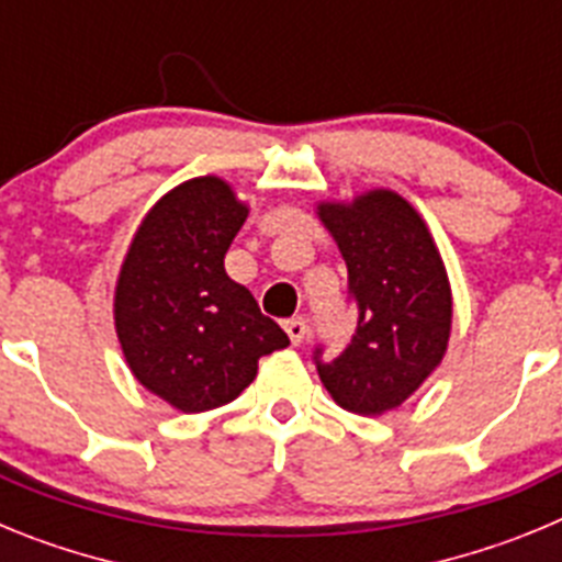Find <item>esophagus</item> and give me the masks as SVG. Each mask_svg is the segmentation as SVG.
Listing matches in <instances>:
<instances>
[{"mask_svg": "<svg viewBox=\"0 0 562 562\" xmlns=\"http://www.w3.org/2000/svg\"><path fill=\"white\" fill-rule=\"evenodd\" d=\"M286 335H290L292 346H301V342L306 340V331H310V326H306V317H292V321H286L284 324Z\"/></svg>", "mask_w": 562, "mask_h": 562, "instance_id": "1", "label": "esophagus"}]
</instances>
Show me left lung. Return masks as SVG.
<instances>
[{"label":"left lung","instance_id":"1","mask_svg":"<svg viewBox=\"0 0 562 562\" xmlns=\"http://www.w3.org/2000/svg\"><path fill=\"white\" fill-rule=\"evenodd\" d=\"M349 270L357 329L335 360L315 349L317 374L340 408L380 416L408 400L448 351L450 297L419 213L394 191H369L351 205H317Z\"/></svg>","mask_w":562,"mask_h":562}]
</instances>
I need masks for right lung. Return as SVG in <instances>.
I'll return each instance as SVG.
<instances>
[{
	"mask_svg": "<svg viewBox=\"0 0 562 562\" xmlns=\"http://www.w3.org/2000/svg\"><path fill=\"white\" fill-rule=\"evenodd\" d=\"M247 220L220 177H196L148 211L121 267L114 326L128 369L182 414L236 400L290 337L231 281L225 252Z\"/></svg>",
	"mask_w": 562,
	"mask_h": 562,
	"instance_id": "add662e5",
	"label": "right lung"
}]
</instances>
